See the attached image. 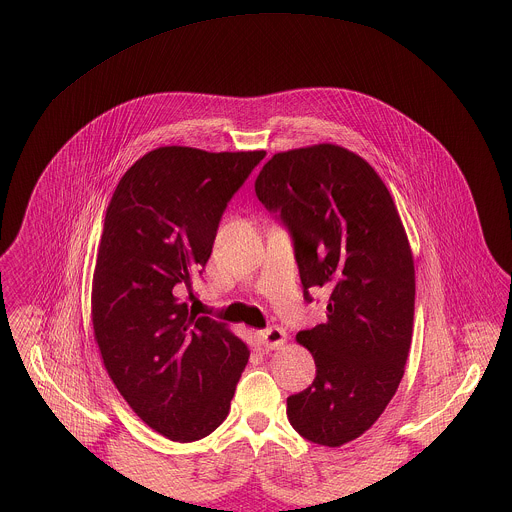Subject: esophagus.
I'll use <instances>...</instances> for the list:
<instances>
[{"instance_id":"esophagus-1","label":"esophagus","mask_w":512,"mask_h":512,"mask_svg":"<svg viewBox=\"0 0 512 512\" xmlns=\"http://www.w3.org/2000/svg\"><path fill=\"white\" fill-rule=\"evenodd\" d=\"M256 341H258V345H262L264 349L272 351V349H280V347L286 345L288 333H286L282 327H270V329L258 331V333H256Z\"/></svg>"}]
</instances>
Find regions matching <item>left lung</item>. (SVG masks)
Returning <instances> with one entry per match:
<instances>
[{"label":"left lung","instance_id":"1","mask_svg":"<svg viewBox=\"0 0 512 512\" xmlns=\"http://www.w3.org/2000/svg\"><path fill=\"white\" fill-rule=\"evenodd\" d=\"M254 189L292 230L305 299L331 288L325 323L295 337L317 374L288 398V418L299 436L341 447L372 428L404 376L416 295L404 224L372 165L335 144L274 153Z\"/></svg>","mask_w":512,"mask_h":512}]
</instances>
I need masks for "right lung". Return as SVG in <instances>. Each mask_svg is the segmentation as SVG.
Segmentation results:
<instances>
[{"label": "right lung", "mask_w": 512, "mask_h": 512, "mask_svg": "<svg viewBox=\"0 0 512 512\" xmlns=\"http://www.w3.org/2000/svg\"><path fill=\"white\" fill-rule=\"evenodd\" d=\"M266 151L155 147L120 179L92 278V327L108 376L153 432L195 441L226 420L248 345L181 299L219 220Z\"/></svg>", "instance_id": "add662e5"}]
</instances>
